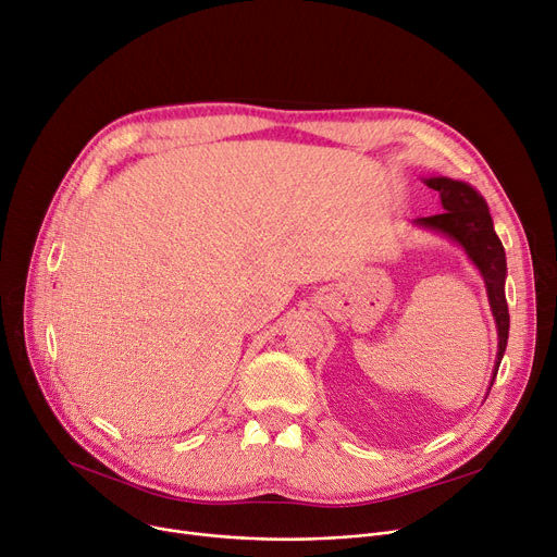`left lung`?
Masks as SVG:
<instances>
[{"instance_id": "8db88e82", "label": "left lung", "mask_w": 557, "mask_h": 557, "mask_svg": "<svg viewBox=\"0 0 557 557\" xmlns=\"http://www.w3.org/2000/svg\"><path fill=\"white\" fill-rule=\"evenodd\" d=\"M423 182L440 193L444 211L437 215H428V219H417L414 225L444 234L450 240H455L457 246H462V250L473 261L487 288V298H490V307H492L496 332H498V352H496L494 375L490 382V389H492L505 346H507V334H510V313H507V300H505V277H507L505 250H503L500 238L494 232V221L490 215V207L485 198H482L471 184L450 180V177H425Z\"/></svg>"}]
</instances>
